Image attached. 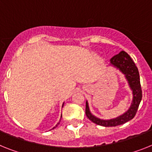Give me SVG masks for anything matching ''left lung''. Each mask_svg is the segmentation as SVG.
I'll list each match as a JSON object with an SVG mask.
<instances>
[{
    "instance_id": "left-lung-1",
    "label": "left lung",
    "mask_w": 152,
    "mask_h": 152,
    "mask_svg": "<svg viewBox=\"0 0 152 152\" xmlns=\"http://www.w3.org/2000/svg\"><path fill=\"white\" fill-rule=\"evenodd\" d=\"M110 63L118 69L125 76L126 80L128 82L131 90H132L133 100L130 108L122 115L110 120H102L95 117L91 113L88 105V102H86V115L92 122L96 124L104 127H115L121 125L126 122L129 121L134 117L138 109L139 104L142 98L141 83H140V76L137 66L132 60L130 56L124 51H121L118 54L115 55L110 60Z\"/></svg>"
}]
</instances>
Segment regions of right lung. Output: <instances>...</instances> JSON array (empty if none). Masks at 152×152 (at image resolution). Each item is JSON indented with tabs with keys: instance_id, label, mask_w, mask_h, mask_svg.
Returning a JSON list of instances; mask_svg holds the SVG:
<instances>
[{
	"instance_id": "obj_1",
	"label": "right lung",
	"mask_w": 152,
	"mask_h": 152,
	"mask_svg": "<svg viewBox=\"0 0 152 152\" xmlns=\"http://www.w3.org/2000/svg\"><path fill=\"white\" fill-rule=\"evenodd\" d=\"M63 105H64V103H63V104H62V107H63ZM61 118H62V115H61ZM59 123H60V121H59V122H58V124H57L56 125V127H53V128H52V129H54L55 127H57V126H58V124H59Z\"/></svg>"
}]
</instances>
